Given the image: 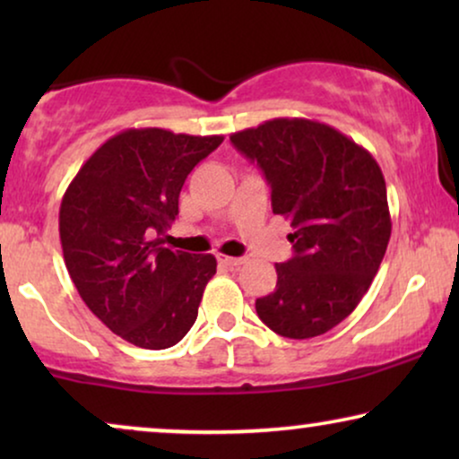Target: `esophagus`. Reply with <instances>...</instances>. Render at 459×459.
<instances>
[{
  "label": "esophagus",
  "instance_id": "obj_1",
  "mask_svg": "<svg viewBox=\"0 0 459 459\" xmlns=\"http://www.w3.org/2000/svg\"><path fill=\"white\" fill-rule=\"evenodd\" d=\"M217 261L221 263V265H225V267H238V265H242L244 261V256H228V255H217Z\"/></svg>",
  "mask_w": 459,
  "mask_h": 459
}]
</instances>
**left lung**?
<instances>
[{"label": "left lung", "instance_id": "1", "mask_svg": "<svg viewBox=\"0 0 459 459\" xmlns=\"http://www.w3.org/2000/svg\"><path fill=\"white\" fill-rule=\"evenodd\" d=\"M272 187L275 215L290 219L292 259L256 299L275 334L313 338L349 317L368 292L391 238L386 184L378 162L330 125L273 118L230 135Z\"/></svg>", "mask_w": 459, "mask_h": 459}]
</instances>
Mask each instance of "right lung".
<instances>
[{"label":"right lung","instance_id":"obj_1","mask_svg":"<svg viewBox=\"0 0 459 459\" xmlns=\"http://www.w3.org/2000/svg\"><path fill=\"white\" fill-rule=\"evenodd\" d=\"M221 142L156 127L121 131L87 159L62 198L71 280L93 316L135 347H173L196 322L217 261L169 248L162 236L186 178Z\"/></svg>","mask_w":459,"mask_h":459}]
</instances>
